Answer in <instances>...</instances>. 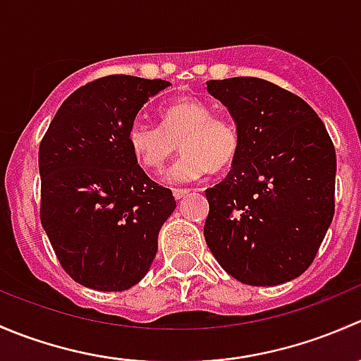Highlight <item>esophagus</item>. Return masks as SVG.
<instances>
[{
    "label": "esophagus",
    "instance_id": "34e87169",
    "mask_svg": "<svg viewBox=\"0 0 361 361\" xmlns=\"http://www.w3.org/2000/svg\"><path fill=\"white\" fill-rule=\"evenodd\" d=\"M188 192H190V190H187V188H176V190L173 192V195H174V199H176V201H181L183 197H187Z\"/></svg>",
    "mask_w": 361,
    "mask_h": 361
}]
</instances>
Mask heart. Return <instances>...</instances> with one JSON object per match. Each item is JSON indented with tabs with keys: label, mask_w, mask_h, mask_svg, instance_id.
<instances>
[{
	"label": "heart",
	"mask_w": 361,
	"mask_h": 361,
	"mask_svg": "<svg viewBox=\"0 0 361 361\" xmlns=\"http://www.w3.org/2000/svg\"><path fill=\"white\" fill-rule=\"evenodd\" d=\"M162 127L136 120L127 130V145L143 169L160 171L180 143L181 157L166 171L169 185H188L213 169L231 166L239 154L238 127L225 116L214 115L202 99L183 97L160 110Z\"/></svg>",
	"instance_id": "1"
}]
</instances>
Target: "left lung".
Returning a JSON list of instances; mask_svg holds the SVG:
<instances>
[{"label":"left lung","mask_w":361,"mask_h":361,"mask_svg":"<svg viewBox=\"0 0 361 361\" xmlns=\"http://www.w3.org/2000/svg\"><path fill=\"white\" fill-rule=\"evenodd\" d=\"M206 85L241 137L231 173L206 190V245L245 285L292 281L312 264L336 209V148L325 123L304 99L267 80Z\"/></svg>","instance_id":"obj_1"}]
</instances>
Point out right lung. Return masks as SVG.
Returning a JSON list of instances; mask_svg holds the SVG:
<instances>
[{
	"instance_id": "1",
	"label": "right lung",
	"mask_w": 361,
	"mask_h": 361,
	"mask_svg": "<svg viewBox=\"0 0 361 361\" xmlns=\"http://www.w3.org/2000/svg\"><path fill=\"white\" fill-rule=\"evenodd\" d=\"M166 80L111 75L80 87L39 145L42 225L64 271L97 292L147 276L159 232L176 209L169 188L137 166L127 130Z\"/></svg>"
}]
</instances>
